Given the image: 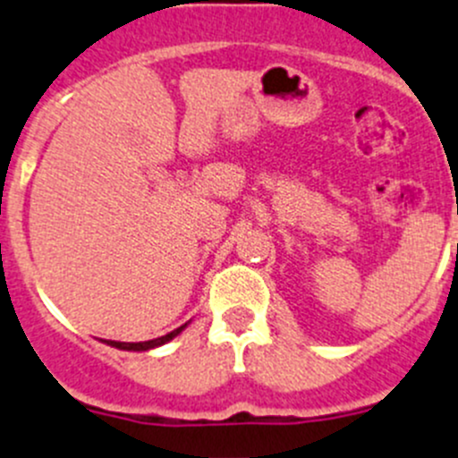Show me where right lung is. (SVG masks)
I'll return each instance as SVG.
<instances>
[{
    "mask_svg": "<svg viewBox=\"0 0 458 458\" xmlns=\"http://www.w3.org/2000/svg\"><path fill=\"white\" fill-rule=\"evenodd\" d=\"M183 328H185V324H183V327L174 328L172 333H167V335L154 337V340H148V342H114V340H106V344H111V347H116V349H127V352H148V349L158 347V344H165L167 340H172L174 335H179Z\"/></svg>",
    "mask_w": 458,
    "mask_h": 458,
    "instance_id": "right-lung-1",
    "label": "right lung"
}]
</instances>
